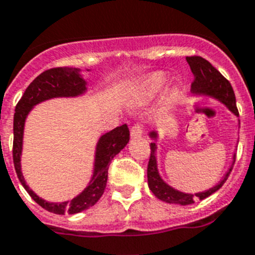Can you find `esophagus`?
Here are the masks:
<instances>
[{"mask_svg":"<svg viewBox=\"0 0 255 255\" xmlns=\"http://www.w3.org/2000/svg\"><path fill=\"white\" fill-rule=\"evenodd\" d=\"M144 133V128H142V126L141 124H134L133 127L131 128V136L132 137H138V136H141V134Z\"/></svg>","mask_w":255,"mask_h":255,"instance_id":"esophagus-1","label":"esophagus"}]
</instances>
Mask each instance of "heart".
<instances>
[{"mask_svg":"<svg viewBox=\"0 0 255 255\" xmlns=\"http://www.w3.org/2000/svg\"><path fill=\"white\" fill-rule=\"evenodd\" d=\"M164 83H166V76L163 72H153L141 79L140 89L144 95L153 96L163 88Z\"/></svg>","mask_w":255,"mask_h":255,"instance_id":"heart-1","label":"heart"}]
</instances>
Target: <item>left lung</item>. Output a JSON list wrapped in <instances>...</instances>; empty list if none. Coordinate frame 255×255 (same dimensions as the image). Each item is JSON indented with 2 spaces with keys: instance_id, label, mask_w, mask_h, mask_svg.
Returning <instances> with one entry per match:
<instances>
[{
  "instance_id": "8db88e82",
  "label": "left lung",
  "mask_w": 255,
  "mask_h": 255,
  "mask_svg": "<svg viewBox=\"0 0 255 255\" xmlns=\"http://www.w3.org/2000/svg\"><path fill=\"white\" fill-rule=\"evenodd\" d=\"M188 65L190 67V71L193 72L194 80L192 83L190 91L196 96H209L213 97L218 101L223 102L227 108L232 111L233 114L239 117V110L236 106V98H235V93H233L232 85L223 75L218 71L217 68L211 65L210 62L206 61L202 57L198 55H193V57H187ZM153 140L158 137L157 132H150L149 134ZM155 150H157V145L155 142L150 144V158H149V163H147V184H149V189L153 192V194L157 198H159L163 202L167 204H176V205H192L194 204V201L205 200L206 197L211 196L215 193L218 189L222 188L224 181L227 180V177L230 176L231 171H232L233 163L236 159V154L233 155V162L231 168L228 170L224 177L217 185H214L210 189L200 192V193H184L180 190L175 189V188L170 187L167 183H164L160 177L159 172H158L157 166V157H155Z\"/></svg>"
}]
</instances>
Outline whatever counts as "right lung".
I'll return each mask as SVG.
<instances>
[{
	"label": "right lung",
	"mask_w": 255,
	"mask_h": 255,
	"mask_svg": "<svg viewBox=\"0 0 255 255\" xmlns=\"http://www.w3.org/2000/svg\"><path fill=\"white\" fill-rule=\"evenodd\" d=\"M87 91V81L80 75L79 68L72 67H55L46 70L40 74L32 81L23 93L18 105L15 106L14 114V142H12V159L14 167L18 175L19 181L24 189L28 192L32 200L37 202L42 209L50 213L59 214H76L87 210L97 202L104 194L106 183H108V170L111 159L121 153L129 141V129L127 124L119 126L113 131L102 134L96 146L95 168L93 176L88 187L79 196L71 201L65 202H48L42 200L25 184L24 176L20 167V155L23 147V132H24L25 118L35 105L42 101L57 97H78L84 95Z\"/></svg>",
	"instance_id": "1"
}]
</instances>
